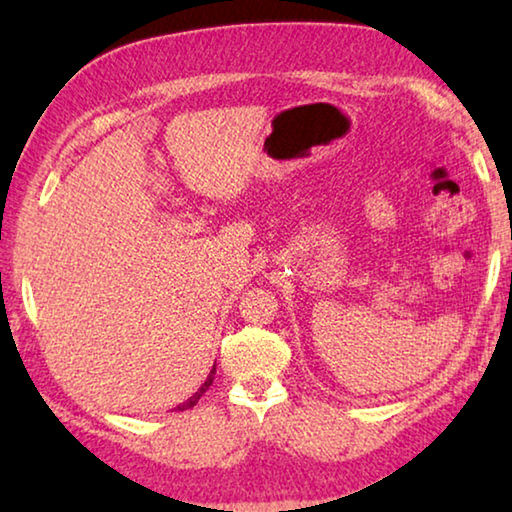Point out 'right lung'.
<instances>
[{
	"instance_id": "right-lung-1",
	"label": "right lung",
	"mask_w": 512,
	"mask_h": 512,
	"mask_svg": "<svg viewBox=\"0 0 512 512\" xmlns=\"http://www.w3.org/2000/svg\"><path fill=\"white\" fill-rule=\"evenodd\" d=\"M214 372H216V366H212V370H210V375H207V379H205V384H201V388H198V391L192 395V397H189V400L187 402H183V404H178L176 406V411H187V409H192V406H196V402L198 400H201V397H203V393L207 391V388H210L212 386V381H214Z\"/></svg>"
}]
</instances>
